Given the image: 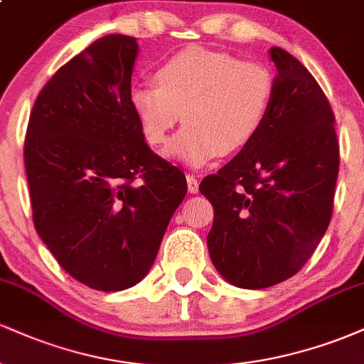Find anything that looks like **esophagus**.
<instances>
[{
	"label": "esophagus",
	"instance_id": "1",
	"mask_svg": "<svg viewBox=\"0 0 364 364\" xmlns=\"http://www.w3.org/2000/svg\"><path fill=\"white\" fill-rule=\"evenodd\" d=\"M186 183L190 193H198V179H196L193 174H186Z\"/></svg>",
	"mask_w": 364,
	"mask_h": 364
}]
</instances>
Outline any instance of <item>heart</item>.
I'll list each match as a JSON object with an SVG mask.
<instances>
[{"mask_svg": "<svg viewBox=\"0 0 364 364\" xmlns=\"http://www.w3.org/2000/svg\"><path fill=\"white\" fill-rule=\"evenodd\" d=\"M156 78L157 83L129 87V107L154 147L169 140L183 114L186 127L164 156L193 169L210 164L220 152L246 147L265 123L274 97L267 66L200 46L169 56Z\"/></svg>", "mask_w": 364, "mask_h": 364, "instance_id": "obj_1", "label": "heart"}]
</instances>
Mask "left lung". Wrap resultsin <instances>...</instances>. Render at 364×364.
I'll list each match as a JSON object with an SVG mask.
<instances>
[{"mask_svg": "<svg viewBox=\"0 0 364 364\" xmlns=\"http://www.w3.org/2000/svg\"><path fill=\"white\" fill-rule=\"evenodd\" d=\"M274 97L257 136L200 183L214 207L208 253L223 277L265 289L292 277L311 257L332 217L339 174L333 112L313 75L281 48Z\"/></svg>", "mask_w": 364, "mask_h": 364, "instance_id": "8db88e82", "label": "left lung"}]
</instances>
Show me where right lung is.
<instances>
[{
	"instance_id": "1",
	"label": "right lung",
	"mask_w": 364,
	"mask_h": 364,
	"mask_svg": "<svg viewBox=\"0 0 364 364\" xmlns=\"http://www.w3.org/2000/svg\"><path fill=\"white\" fill-rule=\"evenodd\" d=\"M135 37L111 34L41 90L25 136L37 235L95 291L139 284L186 195V179L149 149L128 102Z\"/></svg>"
}]
</instances>
